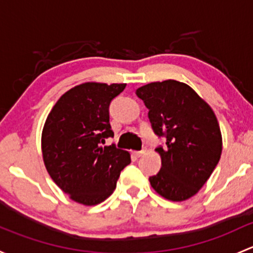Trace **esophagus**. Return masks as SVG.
Wrapping results in <instances>:
<instances>
[{
    "instance_id": "esophagus-1",
    "label": "esophagus",
    "mask_w": 253,
    "mask_h": 253,
    "mask_svg": "<svg viewBox=\"0 0 253 253\" xmlns=\"http://www.w3.org/2000/svg\"><path fill=\"white\" fill-rule=\"evenodd\" d=\"M145 153V150H140V151H134L133 155L135 156V158H140V156L143 155V154Z\"/></svg>"
}]
</instances>
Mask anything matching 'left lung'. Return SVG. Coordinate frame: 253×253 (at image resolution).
<instances>
[{
    "label": "left lung",
    "mask_w": 253,
    "mask_h": 253,
    "mask_svg": "<svg viewBox=\"0 0 253 253\" xmlns=\"http://www.w3.org/2000/svg\"><path fill=\"white\" fill-rule=\"evenodd\" d=\"M149 109L151 128L165 147L156 151L161 169L149 177L156 193L171 201L195 195L216 169L222 134L212 109L183 82H151L135 91Z\"/></svg>",
    "instance_id": "left-lung-1"
}]
</instances>
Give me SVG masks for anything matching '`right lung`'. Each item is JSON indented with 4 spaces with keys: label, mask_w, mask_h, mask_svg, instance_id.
Instances as JSON below:
<instances>
[{
    "label": "right lung",
    "mask_w": 253,
    "mask_h": 253,
    "mask_svg": "<svg viewBox=\"0 0 253 253\" xmlns=\"http://www.w3.org/2000/svg\"><path fill=\"white\" fill-rule=\"evenodd\" d=\"M126 84L87 82L59 98L42 131V155L55 184L79 204H100L113 194L120 173L131 162L115 144L109 121L111 100Z\"/></svg>",
    "instance_id": "obj_1"
}]
</instances>
